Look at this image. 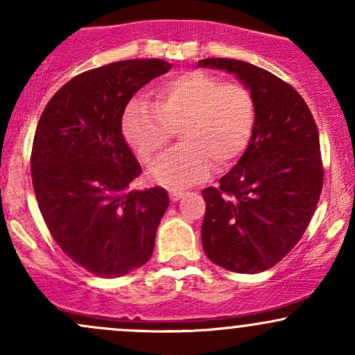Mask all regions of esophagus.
<instances>
[{"mask_svg": "<svg viewBox=\"0 0 355 355\" xmlns=\"http://www.w3.org/2000/svg\"><path fill=\"white\" fill-rule=\"evenodd\" d=\"M168 193H170V200L177 202V200H180L183 195H185V190H182V189H170Z\"/></svg>", "mask_w": 355, "mask_h": 355, "instance_id": "obj_1", "label": "esophagus"}]
</instances>
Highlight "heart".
Here are the masks:
<instances>
[{
	"mask_svg": "<svg viewBox=\"0 0 355 355\" xmlns=\"http://www.w3.org/2000/svg\"><path fill=\"white\" fill-rule=\"evenodd\" d=\"M257 108L250 89L205 71H187L155 88V105L135 98L121 130L140 162L152 166L180 128L182 145L153 166L152 177L178 189L205 180L239 160L250 144Z\"/></svg>",
	"mask_w": 355,
	"mask_h": 355,
	"instance_id": "obj_1",
	"label": "heart"
}]
</instances>
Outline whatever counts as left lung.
Masks as SVG:
<instances>
[{"label": "left lung", "mask_w": 355, "mask_h": 355, "mask_svg": "<svg viewBox=\"0 0 355 355\" xmlns=\"http://www.w3.org/2000/svg\"><path fill=\"white\" fill-rule=\"evenodd\" d=\"M198 67L237 76L257 108L245 153L220 187L202 191L203 250L227 270L259 274L297 245L315 211L324 182L319 132L297 89L270 71L229 58H205Z\"/></svg>", "instance_id": "obj_1"}]
</instances>
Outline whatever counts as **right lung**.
<instances>
[{"mask_svg":"<svg viewBox=\"0 0 355 355\" xmlns=\"http://www.w3.org/2000/svg\"><path fill=\"white\" fill-rule=\"evenodd\" d=\"M164 60H125L81 73L44 107L31 178L48 230L75 263L113 279L150 260L168 207L162 187L128 190L141 166L121 133L132 96L165 75Z\"/></svg>","mask_w":355,"mask_h":355,"instance_id":"1","label":"right lung"}]
</instances>
